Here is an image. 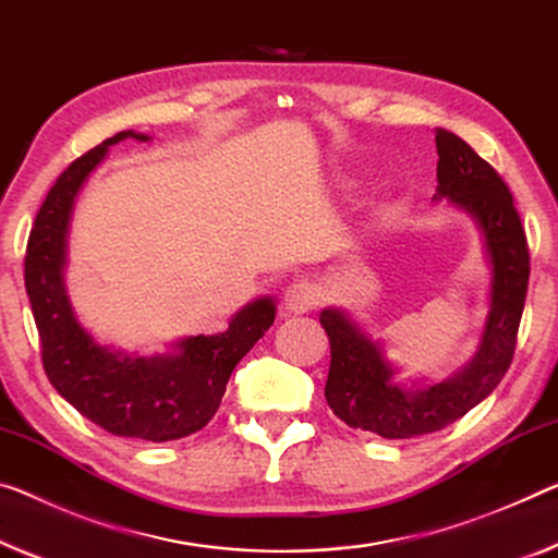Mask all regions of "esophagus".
<instances>
[{"mask_svg":"<svg viewBox=\"0 0 558 558\" xmlns=\"http://www.w3.org/2000/svg\"><path fill=\"white\" fill-rule=\"evenodd\" d=\"M322 299V289L314 284V281H294L287 291H284V302H281V306H284L287 314H306L312 312V308H316V304H319Z\"/></svg>","mask_w":558,"mask_h":558,"instance_id":"34e87169","label":"esophagus"}]
</instances>
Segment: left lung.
Here are the masks:
<instances>
[{
  "label": "left lung",
  "mask_w": 558,
  "mask_h": 558,
  "mask_svg": "<svg viewBox=\"0 0 558 558\" xmlns=\"http://www.w3.org/2000/svg\"><path fill=\"white\" fill-rule=\"evenodd\" d=\"M436 151L434 202H447L474 221L488 267V312L474 356L439 384L426 376L401 379L384 339H374L356 316L341 306L319 314L331 344L324 397L341 422L384 439L439 432L482 404L511 364L526 302L529 246L507 184L449 130H436Z\"/></svg>",
  "instance_id": "obj_1"
}]
</instances>
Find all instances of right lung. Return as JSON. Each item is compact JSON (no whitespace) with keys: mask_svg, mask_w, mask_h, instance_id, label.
Wrapping results in <instances>:
<instances>
[{"mask_svg":"<svg viewBox=\"0 0 558 558\" xmlns=\"http://www.w3.org/2000/svg\"><path fill=\"white\" fill-rule=\"evenodd\" d=\"M149 142V134L119 132L72 161L34 219L24 284L41 339V362L59 397L109 434L144 441H174L199 432L217 414L234 366L264 337L277 302L259 296L219 333L171 341L165 354H136L101 344L84 327L66 291V256L76 196L111 144Z\"/></svg>","mask_w":558,"mask_h":558,"instance_id":"right-lung-1","label":"right lung"}]
</instances>
